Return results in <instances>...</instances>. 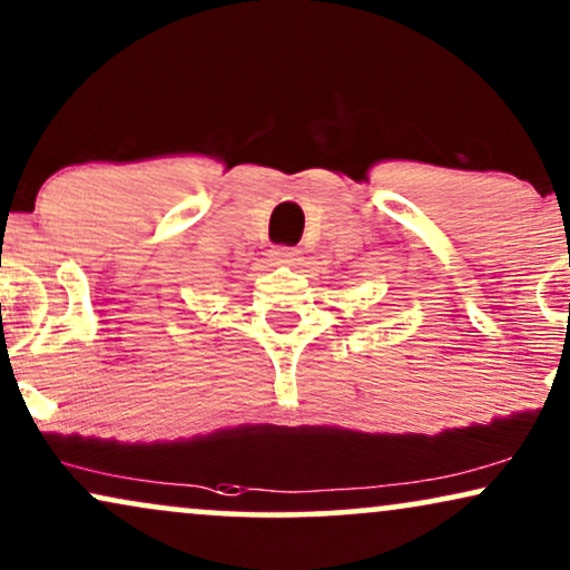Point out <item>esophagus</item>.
<instances>
[{
  "label": "esophagus",
  "mask_w": 570,
  "mask_h": 570,
  "mask_svg": "<svg viewBox=\"0 0 570 570\" xmlns=\"http://www.w3.org/2000/svg\"><path fill=\"white\" fill-rule=\"evenodd\" d=\"M302 252L297 247H273L271 249V261L276 265H286V268H292V265H299L302 261Z\"/></svg>",
  "instance_id": "1"
}]
</instances>
